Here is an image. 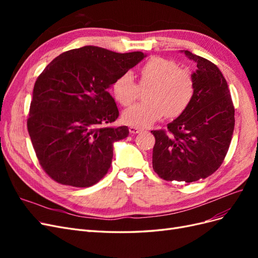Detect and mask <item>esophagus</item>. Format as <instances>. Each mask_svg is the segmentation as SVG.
Listing matches in <instances>:
<instances>
[{
  "instance_id": "obj_1",
  "label": "esophagus",
  "mask_w": 258,
  "mask_h": 258,
  "mask_svg": "<svg viewBox=\"0 0 258 258\" xmlns=\"http://www.w3.org/2000/svg\"><path fill=\"white\" fill-rule=\"evenodd\" d=\"M142 131V129L140 128H137V127H130L129 128V132L131 135H137V134H140V132Z\"/></svg>"
}]
</instances>
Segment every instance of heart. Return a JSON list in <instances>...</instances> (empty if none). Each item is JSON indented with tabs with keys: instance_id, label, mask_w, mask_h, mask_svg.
<instances>
[{
	"instance_id": "obj_1",
	"label": "heart",
	"mask_w": 258,
	"mask_h": 258,
	"mask_svg": "<svg viewBox=\"0 0 258 258\" xmlns=\"http://www.w3.org/2000/svg\"><path fill=\"white\" fill-rule=\"evenodd\" d=\"M140 87H148L146 103L129 107L122 113V120L131 127L146 128L163 116L176 117L189 105L195 83L189 71L178 69L172 60L153 57L140 68ZM115 99L123 106L135 102L139 86L131 72H124L113 84Z\"/></svg>"
}]
</instances>
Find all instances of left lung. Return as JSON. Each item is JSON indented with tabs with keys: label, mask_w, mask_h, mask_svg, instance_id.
Here are the masks:
<instances>
[{
	"label": "left lung",
	"mask_w": 258,
	"mask_h": 258,
	"mask_svg": "<svg viewBox=\"0 0 258 258\" xmlns=\"http://www.w3.org/2000/svg\"><path fill=\"white\" fill-rule=\"evenodd\" d=\"M197 64L194 97L168 131L154 130L153 168L166 181L191 183L220 168L235 128V107L227 82L212 62L183 50Z\"/></svg>",
	"instance_id": "1"
}]
</instances>
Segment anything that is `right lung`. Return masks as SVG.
<instances>
[{
	"mask_svg": "<svg viewBox=\"0 0 258 258\" xmlns=\"http://www.w3.org/2000/svg\"><path fill=\"white\" fill-rule=\"evenodd\" d=\"M146 57L84 46L61 53L37 77L28 131L42 168L74 187L99 182L111 167L113 145L129 135L112 127L119 115L107 89Z\"/></svg>",
	"mask_w": 258,
	"mask_h": 258,
	"instance_id": "right-lung-1",
	"label": "right lung"
}]
</instances>
